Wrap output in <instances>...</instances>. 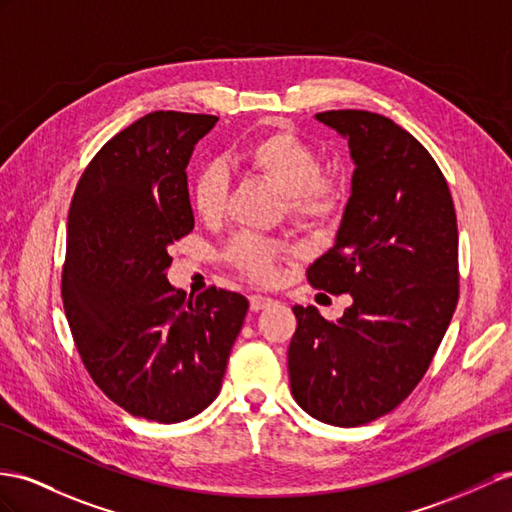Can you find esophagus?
Returning <instances> with one entry per match:
<instances>
[{
  "mask_svg": "<svg viewBox=\"0 0 512 512\" xmlns=\"http://www.w3.org/2000/svg\"><path fill=\"white\" fill-rule=\"evenodd\" d=\"M272 303H274V298H270V296H264V294H253V296H251V309H253V311L266 309V307H270Z\"/></svg>",
  "mask_w": 512,
  "mask_h": 512,
  "instance_id": "34e87169",
  "label": "esophagus"
}]
</instances>
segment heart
Here are the masks:
<instances>
[{"mask_svg": "<svg viewBox=\"0 0 512 512\" xmlns=\"http://www.w3.org/2000/svg\"><path fill=\"white\" fill-rule=\"evenodd\" d=\"M242 162L255 173L274 183L285 196L290 212L307 222H329L344 203V194L333 181L322 179V162L316 149L287 131L270 134L248 144L240 153ZM229 177L220 164L201 168L192 183V205L203 220H216L227 203ZM290 253V248L261 238L255 233H240L229 248L227 259L235 268L257 281H268L274 261Z\"/></svg>", "mask_w": 512, "mask_h": 512, "instance_id": "b5f03b06", "label": "heart"}]
</instances>
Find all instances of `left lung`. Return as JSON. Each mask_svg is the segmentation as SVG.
<instances>
[{
  "label": "left lung",
  "mask_w": 512,
  "mask_h": 512,
  "mask_svg": "<svg viewBox=\"0 0 512 512\" xmlns=\"http://www.w3.org/2000/svg\"><path fill=\"white\" fill-rule=\"evenodd\" d=\"M316 121L348 142L355 170L307 279L352 305L337 322L296 305L287 370L300 409L348 428L396 409L426 374L458 300V229L448 183L409 131L363 110Z\"/></svg>",
  "instance_id": "1"
}]
</instances>
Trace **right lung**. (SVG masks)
<instances>
[{
    "label": "right lung",
    "instance_id": "1",
    "mask_svg": "<svg viewBox=\"0 0 512 512\" xmlns=\"http://www.w3.org/2000/svg\"><path fill=\"white\" fill-rule=\"evenodd\" d=\"M216 121L142 116L103 144L69 209L62 300L75 346L112 402L160 424L216 400L248 311L242 294L186 300L166 279L168 246L194 229L186 168Z\"/></svg>",
    "mask_w": 512,
    "mask_h": 512
}]
</instances>
